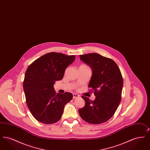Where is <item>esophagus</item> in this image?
<instances>
[{
	"instance_id": "34e87169",
	"label": "esophagus",
	"mask_w": 150,
	"mask_h": 150,
	"mask_svg": "<svg viewBox=\"0 0 150 150\" xmlns=\"http://www.w3.org/2000/svg\"><path fill=\"white\" fill-rule=\"evenodd\" d=\"M79 97V95H78V94H75V93H74V94H73V98H74V99L78 98Z\"/></svg>"
}]
</instances>
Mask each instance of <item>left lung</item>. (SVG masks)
Listing matches in <instances>:
<instances>
[{
  "label": "left lung",
  "mask_w": 150,
  "mask_h": 150,
  "mask_svg": "<svg viewBox=\"0 0 150 150\" xmlns=\"http://www.w3.org/2000/svg\"><path fill=\"white\" fill-rule=\"evenodd\" d=\"M80 59L92 70L88 87L94 92L96 98L91 100L82 96L86 105L79 110V113L88 123L105 122L114 115L121 101L123 86L121 72L112 59L98 53L80 55Z\"/></svg>",
  "instance_id": "8db88e82"
}]
</instances>
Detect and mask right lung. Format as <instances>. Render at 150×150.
Returning <instances> with one entry per match:
<instances>
[{
  "mask_svg": "<svg viewBox=\"0 0 150 150\" xmlns=\"http://www.w3.org/2000/svg\"><path fill=\"white\" fill-rule=\"evenodd\" d=\"M75 56L51 52L38 58L26 70L23 87L28 107L36 120L50 124L59 120L72 94H56L53 86L62 80Z\"/></svg>",
  "mask_w": 150,
  "mask_h": 150,
  "instance_id": "obj_1",
  "label": "right lung"
}]
</instances>
